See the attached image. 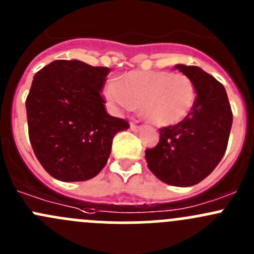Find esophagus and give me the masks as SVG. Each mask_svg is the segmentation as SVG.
<instances>
[{
  "instance_id": "1",
  "label": "esophagus",
  "mask_w": 254,
  "mask_h": 254,
  "mask_svg": "<svg viewBox=\"0 0 254 254\" xmlns=\"http://www.w3.org/2000/svg\"><path fill=\"white\" fill-rule=\"evenodd\" d=\"M130 129H131L132 131H139V130L142 129V127L141 125H136L135 123H131V124H130Z\"/></svg>"
}]
</instances>
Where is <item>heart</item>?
I'll return each mask as SVG.
<instances>
[{
  "label": "heart",
  "instance_id": "obj_1",
  "mask_svg": "<svg viewBox=\"0 0 254 254\" xmlns=\"http://www.w3.org/2000/svg\"><path fill=\"white\" fill-rule=\"evenodd\" d=\"M193 82L171 71H131L108 84L106 97L119 109H139L157 127H172L186 119L195 103Z\"/></svg>",
  "mask_w": 254,
  "mask_h": 254
}]
</instances>
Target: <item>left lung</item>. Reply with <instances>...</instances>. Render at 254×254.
<instances>
[{"label": "left lung", "mask_w": 254, "mask_h": 254, "mask_svg": "<svg viewBox=\"0 0 254 254\" xmlns=\"http://www.w3.org/2000/svg\"><path fill=\"white\" fill-rule=\"evenodd\" d=\"M195 88V103L188 117L161 127L160 141L145 151L151 172L175 187H191L206 178L224 157L232 125L225 87L198 66L176 65Z\"/></svg>", "instance_id": "obj_1"}]
</instances>
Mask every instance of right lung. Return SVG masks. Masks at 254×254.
I'll return each mask as SVG.
<instances>
[{
	"mask_svg": "<svg viewBox=\"0 0 254 254\" xmlns=\"http://www.w3.org/2000/svg\"><path fill=\"white\" fill-rule=\"evenodd\" d=\"M109 72L79 60H55L35 73L25 101L28 132L38 161L55 179L96 177L115 134L129 129L104 108L101 91Z\"/></svg>",
	"mask_w": 254,
	"mask_h": 254,
	"instance_id": "right-lung-1",
	"label": "right lung"
}]
</instances>
